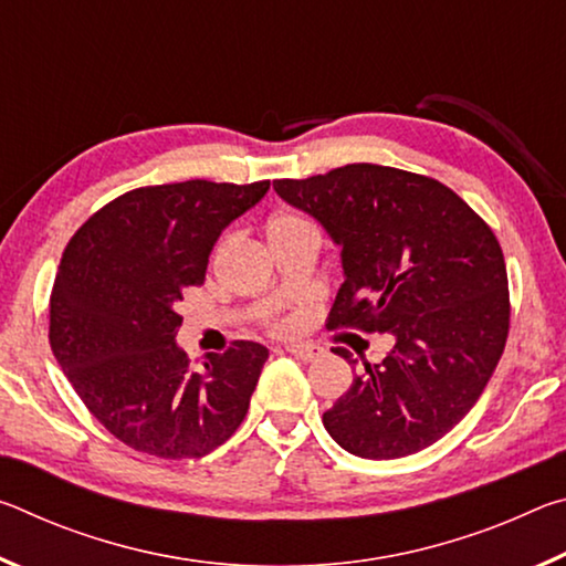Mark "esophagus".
I'll return each instance as SVG.
<instances>
[{
	"mask_svg": "<svg viewBox=\"0 0 566 566\" xmlns=\"http://www.w3.org/2000/svg\"><path fill=\"white\" fill-rule=\"evenodd\" d=\"M286 352L294 354V357L302 359V361H312V359H317V357H322V354H324V349L319 347V344H290V347H286Z\"/></svg>",
	"mask_w": 566,
	"mask_h": 566,
	"instance_id": "1",
	"label": "esophagus"
}]
</instances>
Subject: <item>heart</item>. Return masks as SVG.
<instances>
[{
	"label": "heart",
	"mask_w": 566,
	"mask_h": 566,
	"mask_svg": "<svg viewBox=\"0 0 566 566\" xmlns=\"http://www.w3.org/2000/svg\"><path fill=\"white\" fill-rule=\"evenodd\" d=\"M286 222H300V217H294V214H276L272 222H270V227H276V224H286Z\"/></svg>",
	"instance_id": "1"
}]
</instances>
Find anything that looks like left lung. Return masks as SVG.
<instances>
[{
	"instance_id": "left-lung-1",
	"label": "left lung",
	"mask_w": 566,
	"mask_h": 566,
	"mask_svg": "<svg viewBox=\"0 0 566 566\" xmlns=\"http://www.w3.org/2000/svg\"><path fill=\"white\" fill-rule=\"evenodd\" d=\"M274 189L342 247L327 329L391 339L387 357L364 361L324 411L327 432L364 459L434 444L482 397L510 334L506 266L490 224L442 181L395 167L347 165L276 179Z\"/></svg>"
}]
</instances>
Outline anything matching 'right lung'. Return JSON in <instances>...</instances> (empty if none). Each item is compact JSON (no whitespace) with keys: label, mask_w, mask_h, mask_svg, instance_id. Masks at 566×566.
I'll return each instance as SVG.
<instances>
[{"label":"right lung","mask_w":566,"mask_h":566,"mask_svg":"<svg viewBox=\"0 0 566 566\" xmlns=\"http://www.w3.org/2000/svg\"><path fill=\"white\" fill-rule=\"evenodd\" d=\"M266 189L207 179L132 189L64 249L50 296L52 352L84 407L137 452L205 457L244 421L270 352L239 339L191 369L175 342L177 304L205 282L224 227Z\"/></svg>","instance_id":"1"}]
</instances>
